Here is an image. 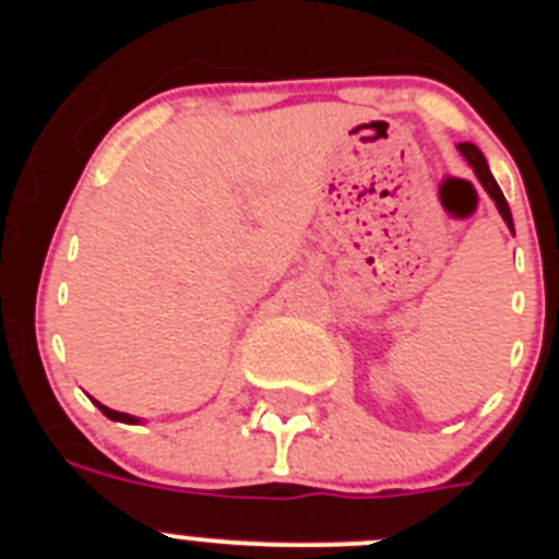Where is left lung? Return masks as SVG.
<instances>
[{"mask_svg":"<svg viewBox=\"0 0 559 559\" xmlns=\"http://www.w3.org/2000/svg\"><path fill=\"white\" fill-rule=\"evenodd\" d=\"M456 151L462 153L464 159H467V165L473 167V173H476V179L481 181V187H484V190H487V195H490V199L496 201V206H498V212H501L503 224H507L512 231H515V226H512L510 204H507V199H503V192H501V187H498V181L492 179L490 165H487V159H484V153L478 151V147L473 145V142H459Z\"/></svg>","mask_w":559,"mask_h":559,"instance_id":"obj_1","label":"left lung"}]
</instances>
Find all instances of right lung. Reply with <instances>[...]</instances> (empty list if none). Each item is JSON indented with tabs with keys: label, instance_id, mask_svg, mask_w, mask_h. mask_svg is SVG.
<instances>
[{
	"label": "right lung",
	"instance_id": "add662e5",
	"mask_svg": "<svg viewBox=\"0 0 559 559\" xmlns=\"http://www.w3.org/2000/svg\"><path fill=\"white\" fill-rule=\"evenodd\" d=\"M95 406L100 408L103 414H106L108 419H114V423H128V426H136V423H140V417H131V414H122V412H114V408H108V406H103V403H97L95 400Z\"/></svg>",
	"mask_w": 559,
	"mask_h": 559
}]
</instances>
